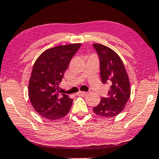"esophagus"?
<instances>
[{"mask_svg":"<svg viewBox=\"0 0 159 159\" xmlns=\"http://www.w3.org/2000/svg\"><path fill=\"white\" fill-rule=\"evenodd\" d=\"M87 94V93L86 92H84V91H80L77 93V96H85V95Z\"/></svg>","mask_w":159,"mask_h":159,"instance_id":"1","label":"esophagus"}]
</instances>
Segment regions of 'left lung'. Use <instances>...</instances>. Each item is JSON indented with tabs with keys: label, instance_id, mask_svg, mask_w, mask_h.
<instances>
[{
	"label": "left lung",
	"instance_id": "left-lung-1",
	"mask_svg": "<svg viewBox=\"0 0 159 159\" xmlns=\"http://www.w3.org/2000/svg\"><path fill=\"white\" fill-rule=\"evenodd\" d=\"M100 61L102 83L110 84L108 97L102 98L93 110L98 116L112 117L122 112L131 95L129 76L122 60L112 49L93 44Z\"/></svg>",
	"mask_w": 159,
	"mask_h": 159
}]
</instances>
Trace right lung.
Listing matches in <instances>:
<instances>
[{"label": "right lung", "instance_id": "obj_1", "mask_svg": "<svg viewBox=\"0 0 159 159\" xmlns=\"http://www.w3.org/2000/svg\"><path fill=\"white\" fill-rule=\"evenodd\" d=\"M81 44L61 45L45 50L33 66L28 84V96L33 107L42 117L58 120L69 113L73 100L59 95L58 84L72 57Z\"/></svg>", "mask_w": 159, "mask_h": 159}]
</instances>
